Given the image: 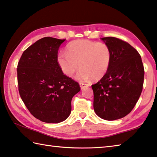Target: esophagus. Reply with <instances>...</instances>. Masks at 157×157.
<instances>
[{"label":"esophagus","instance_id":"34e87169","mask_svg":"<svg viewBox=\"0 0 157 157\" xmlns=\"http://www.w3.org/2000/svg\"><path fill=\"white\" fill-rule=\"evenodd\" d=\"M79 85H80L81 89H84V88L85 87H88V86H89V84H88L82 83V82H80V83H79Z\"/></svg>","mask_w":157,"mask_h":157}]
</instances>
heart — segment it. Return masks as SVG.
I'll use <instances>...</instances> for the list:
<instances>
[{"label": "heart", "mask_w": 157, "mask_h": 157, "mask_svg": "<svg viewBox=\"0 0 157 157\" xmlns=\"http://www.w3.org/2000/svg\"><path fill=\"white\" fill-rule=\"evenodd\" d=\"M111 59L112 51L108 44L86 39L71 42L67 53L61 52L58 56L59 66L67 76L72 77L80 68L78 75L80 81L103 78L109 69Z\"/></svg>", "instance_id": "1"}]
</instances>
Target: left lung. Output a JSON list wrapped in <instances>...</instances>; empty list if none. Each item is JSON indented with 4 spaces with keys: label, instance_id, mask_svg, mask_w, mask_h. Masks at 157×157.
<instances>
[{
    "label": "left lung",
    "instance_id": "left-lung-1",
    "mask_svg": "<svg viewBox=\"0 0 157 157\" xmlns=\"http://www.w3.org/2000/svg\"><path fill=\"white\" fill-rule=\"evenodd\" d=\"M112 51L107 73L93 84V108L105 120L121 119L129 114L143 89L144 67L140 54L127 42L115 37L102 38Z\"/></svg>",
    "mask_w": 157,
    "mask_h": 157
}]
</instances>
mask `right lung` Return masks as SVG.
Returning <instances> with one entry per match:
<instances>
[{"instance_id": "right-lung-1", "label": "right lung", "mask_w": 157, "mask_h": 157, "mask_svg": "<svg viewBox=\"0 0 157 157\" xmlns=\"http://www.w3.org/2000/svg\"><path fill=\"white\" fill-rule=\"evenodd\" d=\"M64 40L45 37L24 51L17 67L20 96L34 117L46 123L64 121L71 99L80 90L78 82L64 75L58 51Z\"/></svg>"}]
</instances>
